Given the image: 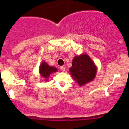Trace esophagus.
Returning a JSON list of instances; mask_svg holds the SVG:
<instances>
[{
  "instance_id": "34e87169",
  "label": "esophagus",
  "mask_w": 129,
  "mask_h": 129,
  "mask_svg": "<svg viewBox=\"0 0 129 129\" xmlns=\"http://www.w3.org/2000/svg\"><path fill=\"white\" fill-rule=\"evenodd\" d=\"M60 69L61 71H62V72H64V71H66V68H65L63 66H61L60 68Z\"/></svg>"
}]
</instances>
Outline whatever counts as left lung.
I'll return each instance as SVG.
<instances>
[{"label": "left lung", "mask_w": 129, "mask_h": 129, "mask_svg": "<svg viewBox=\"0 0 129 129\" xmlns=\"http://www.w3.org/2000/svg\"><path fill=\"white\" fill-rule=\"evenodd\" d=\"M97 69L89 55L84 54L73 58L72 66L69 71L73 79L82 86L94 79Z\"/></svg>", "instance_id": "8db88e82"}]
</instances>
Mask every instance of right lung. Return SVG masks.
I'll return each mask as SVG.
<instances>
[{
	"instance_id": "obj_1",
	"label": "right lung",
	"mask_w": 129,
	"mask_h": 129,
	"mask_svg": "<svg viewBox=\"0 0 129 129\" xmlns=\"http://www.w3.org/2000/svg\"><path fill=\"white\" fill-rule=\"evenodd\" d=\"M57 71L56 67L49 66L46 62H42L40 64L39 68V73L42 77L45 79V81L48 80V78L52 73L55 72Z\"/></svg>"
}]
</instances>
